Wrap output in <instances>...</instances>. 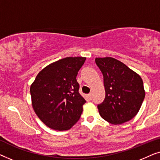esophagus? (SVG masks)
Here are the masks:
<instances>
[{"mask_svg":"<svg viewBox=\"0 0 160 160\" xmlns=\"http://www.w3.org/2000/svg\"><path fill=\"white\" fill-rule=\"evenodd\" d=\"M88 96H89V99L92 100V93H89V95H88Z\"/></svg>","mask_w":160,"mask_h":160,"instance_id":"obj_1","label":"esophagus"}]
</instances>
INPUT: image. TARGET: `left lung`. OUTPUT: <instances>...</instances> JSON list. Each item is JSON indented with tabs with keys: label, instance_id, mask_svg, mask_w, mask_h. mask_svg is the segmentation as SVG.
Returning <instances> with one entry per match:
<instances>
[{
	"label": "left lung",
	"instance_id": "8db88e82",
	"mask_svg": "<svg viewBox=\"0 0 160 160\" xmlns=\"http://www.w3.org/2000/svg\"><path fill=\"white\" fill-rule=\"evenodd\" d=\"M103 75L106 98L98 106L106 121L121 124L130 121L138 112L145 98L143 80L123 62L112 58H96Z\"/></svg>",
	"mask_w": 160,
	"mask_h": 160
}]
</instances>
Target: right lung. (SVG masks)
Masks as SVG:
<instances>
[{"instance_id":"right-lung-1","label":"right lung","mask_w":160,"mask_h":160,"mask_svg":"<svg viewBox=\"0 0 160 160\" xmlns=\"http://www.w3.org/2000/svg\"><path fill=\"white\" fill-rule=\"evenodd\" d=\"M86 58H65L39 72L30 86L32 106L38 117L56 130L71 129L86 102L80 95L76 76Z\"/></svg>"}]
</instances>
